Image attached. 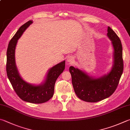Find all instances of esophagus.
I'll return each instance as SVG.
<instances>
[{
	"mask_svg": "<svg viewBox=\"0 0 130 130\" xmlns=\"http://www.w3.org/2000/svg\"><path fill=\"white\" fill-rule=\"evenodd\" d=\"M67 62H69V63H72L73 61H74V58H73V57H72V56H69L67 58Z\"/></svg>",
	"mask_w": 130,
	"mask_h": 130,
	"instance_id": "obj_1",
	"label": "esophagus"
}]
</instances>
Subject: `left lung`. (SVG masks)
Instances as JSON below:
<instances>
[{
  "label": "left lung",
  "mask_w": 130,
  "mask_h": 130,
  "mask_svg": "<svg viewBox=\"0 0 130 130\" xmlns=\"http://www.w3.org/2000/svg\"><path fill=\"white\" fill-rule=\"evenodd\" d=\"M107 36L111 41L114 49L113 65L107 74L95 78L77 68L72 66L69 68L75 93L86 102H96L111 95L118 85L123 71L121 40L110 27L107 28Z\"/></svg>",
  "instance_id": "left-lung-1"
}]
</instances>
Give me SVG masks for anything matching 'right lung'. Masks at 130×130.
<instances>
[{
	"instance_id": "right-lung-1",
	"label": "right lung",
	"mask_w": 130,
	"mask_h": 130,
	"mask_svg": "<svg viewBox=\"0 0 130 130\" xmlns=\"http://www.w3.org/2000/svg\"><path fill=\"white\" fill-rule=\"evenodd\" d=\"M32 23V20H29L21 26L9 41L7 51L6 71L14 90L20 98L27 102L42 103L53 96L56 81L65 69V61L50 68L44 81L40 85L28 83L21 77L16 65L15 49L18 40Z\"/></svg>"
}]
</instances>
